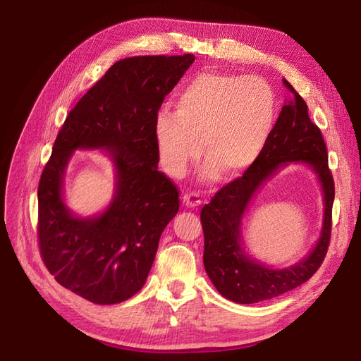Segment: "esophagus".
Returning <instances> with one entry per match:
<instances>
[{"label":"esophagus","mask_w":361,"mask_h":361,"mask_svg":"<svg viewBox=\"0 0 361 361\" xmlns=\"http://www.w3.org/2000/svg\"><path fill=\"white\" fill-rule=\"evenodd\" d=\"M182 200H183V203H185V206H187V207H197L202 203L200 194L197 191H191V192L183 194Z\"/></svg>","instance_id":"esophagus-1"}]
</instances>
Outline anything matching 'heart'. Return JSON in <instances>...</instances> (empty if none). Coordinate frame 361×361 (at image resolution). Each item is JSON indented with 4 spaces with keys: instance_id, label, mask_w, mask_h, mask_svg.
Segmentation results:
<instances>
[{
    "instance_id": "heart-1",
    "label": "heart",
    "mask_w": 361,
    "mask_h": 361,
    "mask_svg": "<svg viewBox=\"0 0 361 361\" xmlns=\"http://www.w3.org/2000/svg\"><path fill=\"white\" fill-rule=\"evenodd\" d=\"M279 97L267 80L216 71L195 73L174 99L173 110H161L154 135L161 166L180 178L202 155L209 173L233 178L260 158L274 133Z\"/></svg>"
}]
</instances>
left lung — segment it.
<instances>
[{"label": "left lung", "instance_id": "obj_1", "mask_svg": "<svg viewBox=\"0 0 361 361\" xmlns=\"http://www.w3.org/2000/svg\"><path fill=\"white\" fill-rule=\"evenodd\" d=\"M292 93L283 105L277 125L260 158L218 191L202 207L204 235L203 265L216 290L224 298L253 304L286 293L307 281L322 265L331 238L334 180L321 129L309 117L307 104L283 80ZM289 161H304L319 174L324 192V223L319 244L311 255L285 270H272L248 258L240 247L242 216L255 191Z\"/></svg>", "mask_w": 361, "mask_h": 361}]
</instances>
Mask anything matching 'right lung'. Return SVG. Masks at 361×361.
I'll return each instance as SVG.
<instances>
[{
    "label": "right lung",
    "mask_w": 361,
    "mask_h": 361,
    "mask_svg": "<svg viewBox=\"0 0 361 361\" xmlns=\"http://www.w3.org/2000/svg\"><path fill=\"white\" fill-rule=\"evenodd\" d=\"M185 56L123 59L64 120L42 171L37 238L43 264L63 288L94 304H117L146 283L159 238L179 211L178 187L158 170L154 123L194 61ZM76 148H105L116 191L99 216L80 219L62 202V176Z\"/></svg>",
    "instance_id": "obj_1"
}]
</instances>
